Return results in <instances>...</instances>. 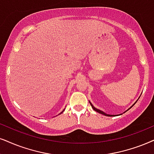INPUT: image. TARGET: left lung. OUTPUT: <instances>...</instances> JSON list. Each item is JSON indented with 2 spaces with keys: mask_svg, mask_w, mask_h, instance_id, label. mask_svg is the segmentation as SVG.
<instances>
[{
  "mask_svg": "<svg viewBox=\"0 0 154 154\" xmlns=\"http://www.w3.org/2000/svg\"><path fill=\"white\" fill-rule=\"evenodd\" d=\"M139 99H138V100H137V101H136V102H135V103H134V104H133V105H132V106H131V107H130L129 109H131V107H132V106H134V104H136V103H137V101L138 100H139ZM89 104H90V105H91V107H92V109H94V111H95V112H98V113H100V114H103V115H104V116H114V115H111V114H106V113H105V112H103V111H102V110H100V109H97L96 107H94V106H93V104H91V103L90 102V101H89ZM129 109H127V110H126V111H128V110H129ZM121 114H119V115H121ZM116 116H117V115H116Z\"/></svg>",
  "mask_w": 154,
  "mask_h": 154,
  "instance_id": "1",
  "label": "left lung"
}]
</instances>
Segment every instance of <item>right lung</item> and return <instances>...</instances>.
<instances>
[{
    "instance_id": "1",
    "label": "right lung",
    "mask_w": 154,
    "mask_h": 154,
    "mask_svg": "<svg viewBox=\"0 0 154 154\" xmlns=\"http://www.w3.org/2000/svg\"><path fill=\"white\" fill-rule=\"evenodd\" d=\"M64 111H65V109H63V112H62L61 113H63V112H64ZM61 113H60V114H61Z\"/></svg>"
}]
</instances>
